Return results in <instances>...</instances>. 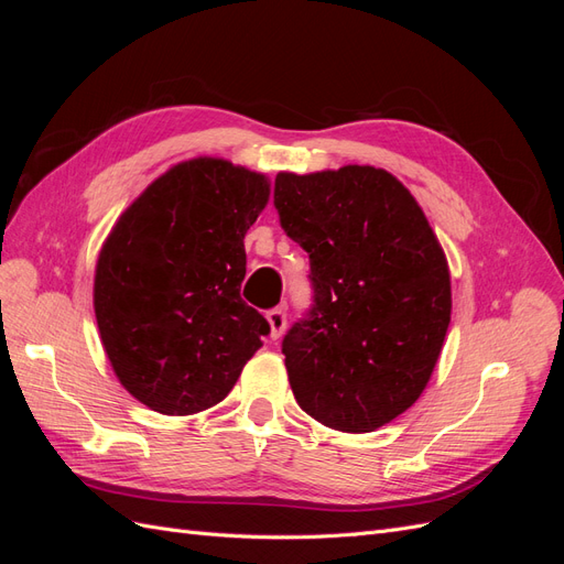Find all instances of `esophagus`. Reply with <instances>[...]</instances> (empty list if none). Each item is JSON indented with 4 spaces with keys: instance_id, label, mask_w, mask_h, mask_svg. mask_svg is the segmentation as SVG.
<instances>
[{
    "instance_id": "1",
    "label": "esophagus",
    "mask_w": 564,
    "mask_h": 564,
    "mask_svg": "<svg viewBox=\"0 0 564 564\" xmlns=\"http://www.w3.org/2000/svg\"><path fill=\"white\" fill-rule=\"evenodd\" d=\"M265 319L270 324V338L278 340L284 334V327H286V308H284V305H280V308L268 311Z\"/></svg>"
}]
</instances>
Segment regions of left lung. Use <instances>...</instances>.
Segmentation results:
<instances>
[{"label": "left lung", "mask_w": 564, "mask_h": 564, "mask_svg": "<svg viewBox=\"0 0 564 564\" xmlns=\"http://www.w3.org/2000/svg\"><path fill=\"white\" fill-rule=\"evenodd\" d=\"M275 209L311 256L315 303L282 340L305 414L371 433L429 386L452 319L447 256L414 195L369 164L280 172Z\"/></svg>", "instance_id": "left-lung-1"}]
</instances>
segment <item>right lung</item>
<instances>
[{"label": "right lung", "instance_id": "obj_1", "mask_svg": "<svg viewBox=\"0 0 564 564\" xmlns=\"http://www.w3.org/2000/svg\"><path fill=\"white\" fill-rule=\"evenodd\" d=\"M265 174L220 158L174 164L117 218L100 247L94 313L115 377L166 416L224 400L270 332L240 296L245 235Z\"/></svg>", "mask_w": 564, "mask_h": 564}]
</instances>
